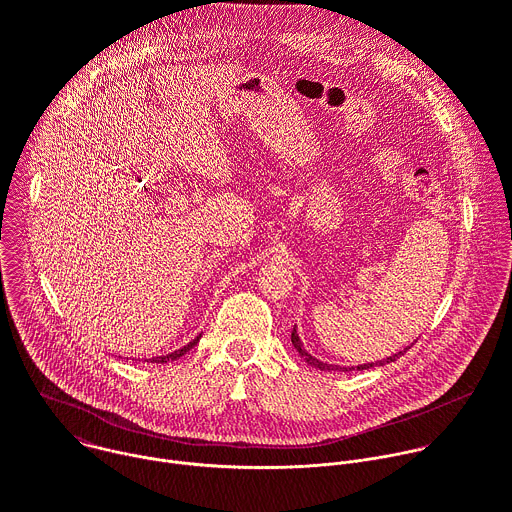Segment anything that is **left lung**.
Here are the masks:
<instances>
[{"instance_id": "left-lung-1", "label": "left lung", "mask_w": 512, "mask_h": 512, "mask_svg": "<svg viewBox=\"0 0 512 512\" xmlns=\"http://www.w3.org/2000/svg\"><path fill=\"white\" fill-rule=\"evenodd\" d=\"M291 344H294V348L300 352V356H304V360L308 362V364H312V367H316V369H320V371H328V373H332V371H342V373H348V371H367V369H373V367H383V364H387V362H395L407 348H403V350H399L397 354H393V356H387V358H383V360H379V362H367V364H358V367H338V364H328V362H322V360H318L316 356H312L306 348H304V344H302V340H300V334H298V328H294V332H291Z\"/></svg>"}]
</instances>
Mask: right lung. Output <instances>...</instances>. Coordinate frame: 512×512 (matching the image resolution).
Segmentation results:
<instances>
[{
  "instance_id": "right-lung-1",
  "label": "right lung",
  "mask_w": 512,
  "mask_h": 512,
  "mask_svg": "<svg viewBox=\"0 0 512 512\" xmlns=\"http://www.w3.org/2000/svg\"><path fill=\"white\" fill-rule=\"evenodd\" d=\"M200 338H202V334H198L196 338H192L188 344H184L182 348H178V350H174V352H168V354H162V356H154V358H150L148 362H156V364H166V362H170V360H178L180 356H184L190 348H194L198 342H200Z\"/></svg>"
}]
</instances>
